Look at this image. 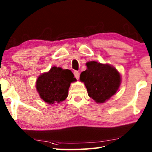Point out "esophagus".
I'll return each instance as SVG.
<instances>
[{
    "label": "esophagus",
    "instance_id": "esophagus-1",
    "mask_svg": "<svg viewBox=\"0 0 152 152\" xmlns=\"http://www.w3.org/2000/svg\"><path fill=\"white\" fill-rule=\"evenodd\" d=\"M74 76H75V78L78 80L79 79V76H80V74L78 71H74Z\"/></svg>",
    "mask_w": 152,
    "mask_h": 152
}]
</instances>
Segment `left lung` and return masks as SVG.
Here are the masks:
<instances>
[{
  "label": "left lung",
  "mask_w": 152,
  "mask_h": 152,
  "mask_svg": "<svg viewBox=\"0 0 152 152\" xmlns=\"http://www.w3.org/2000/svg\"><path fill=\"white\" fill-rule=\"evenodd\" d=\"M80 80L85 84L88 96L97 103H103L116 93L121 82L119 72L109 64L88 61Z\"/></svg>",
  "instance_id": "left-lung-1"
}]
</instances>
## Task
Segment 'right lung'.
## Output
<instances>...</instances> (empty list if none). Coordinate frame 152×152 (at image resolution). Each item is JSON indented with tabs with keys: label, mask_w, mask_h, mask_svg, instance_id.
<instances>
[{
	"label": "right lung",
	"mask_w": 152,
	"mask_h": 152,
	"mask_svg": "<svg viewBox=\"0 0 152 152\" xmlns=\"http://www.w3.org/2000/svg\"><path fill=\"white\" fill-rule=\"evenodd\" d=\"M71 70L53 66L38 77L36 89L41 99L50 104L64 101L68 96L71 82L76 81Z\"/></svg>",
	"instance_id": "add662e5"
}]
</instances>
